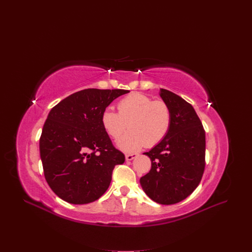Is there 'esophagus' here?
I'll return each mask as SVG.
<instances>
[{
  "mask_svg": "<svg viewBox=\"0 0 252 252\" xmlns=\"http://www.w3.org/2000/svg\"><path fill=\"white\" fill-rule=\"evenodd\" d=\"M137 157V154H134V153H132V154H127L126 156V160H131V159H133L134 158H136Z\"/></svg>",
  "mask_w": 252,
  "mask_h": 252,
  "instance_id": "34e87169",
  "label": "esophagus"
}]
</instances>
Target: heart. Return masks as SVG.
Wrapping results in <instances>:
<instances>
[{
    "instance_id": "b5f03b06",
    "label": "heart",
    "mask_w": 252,
    "mask_h": 252,
    "mask_svg": "<svg viewBox=\"0 0 252 252\" xmlns=\"http://www.w3.org/2000/svg\"><path fill=\"white\" fill-rule=\"evenodd\" d=\"M118 111L105 109L101 114V124L112 138L118 139L119 148L126 153L139 151L145 146L153 148L168 134L172 125L169 105L160 99L140 93L130 94L118 102Z\"/></svg>"
}]
</instances>
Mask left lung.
<instances>
[{
	"label": "left lung",
	"instance_id": "8db88e82",
	"mask_svg": "<svg viewBox=\"0 0 252 252\" xmlns=\"http://www.w3.org/2000/svg\"><path fill=\"white\" fill-rule=\"evenodd\" d=\"M160 96L172 113L166 137L150 152V172L140 177L142 189L156 202L174 204L198 187L205 167V131L192 105L161 89Z\"/></svg>",
	"mask_w": 252,
	"mask_h": 252
}]
</instances>
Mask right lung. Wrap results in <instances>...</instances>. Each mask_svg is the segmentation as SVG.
I'll return each mask as SVG.
<instances>
[{
    "label": "right lung",
    "mask_w": 252,
    "mask_h": 252,
    "mask_svg": "<svg viewBox=\"0 0 252 252\" xmlns=\"http://www.w3.org/2000/svg\"><path fill=\"white\" fill-rule=\"evenodd\" d=\"M126 90L87 89L51 110L40 137L45 178L63 200L86 204L109 189L125 155L116 149L101 124V114Z\"/></svg>",
    "instance_id": "right-lung-1"
}]
</instances>
